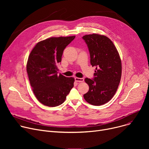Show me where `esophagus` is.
<instances>
[{
    "label": "esophagus",
    "instance_id": "34e87169",
    "mask_svg": "<svg viewBox=\"0 0 149 149\" xmlns=\"http://www.w3.org/2000/svg\"><path fill=\"white\" fill-rule=\"evenodd\" d=\"M75 80L77 82H83L84 81V79L83 78H79V77H75Z\"/></svg>",
    "mask_w": 149,
    "mask_h": 149
}]
</instances>
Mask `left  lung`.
<instances>
[{"mask_svg": "<svg viewBox=\"0 0 149 149\" xmlns=\"http://www.w3.org/2000/svg\"><path fill=\"white\" fill-rule=\"evenodd\" d=\"M83 39L90 53L91 64L95 66L94 78H86L89 87L83 95L84 100L93 106H100L110 101L120 84L121 61L113 42L105 36L97 34L85 35Z\"/></svg>", "mask_w": 149, "mask_h": 149, "instance_id": "8db88e82", "label": "left lung"}]
</instances>
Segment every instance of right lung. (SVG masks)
Masks as SVG:
<instances>
[{
	"instance_id": "1",
	"label": "right lung",
	"mask_w": 149,
	"mask_h": 149,
	"mask_svg": "<svg viewBox=\"0 0 149 149\" xmlns=\"http://www.w3.org/2000/svg\"><path fill=\"white\" fill-rule=\"evenodd\" d=\"M75 36L50 37L38 42L26 65L31 86L37 99L49 107L61 104L74 87V79L58 74L63 52Z\"/></svg>"
}]
</instances>
